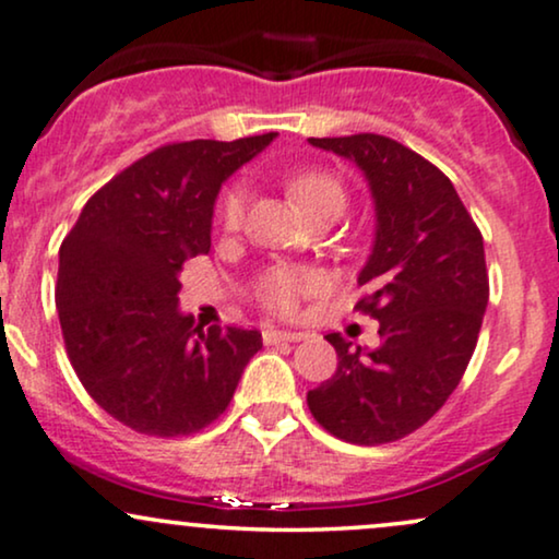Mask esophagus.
<instances>
[{"instance_id": "34e87169", "label": "esophagus", "mask_w": 559, "mask_h": 559, "mask_svg": "<svg viewBox=\"0 0 559 559\" xmlns=\"http://www.w3.org/2000/svg\"><path fill=\"white\" fill-rule=\"evenodd\" d=\"M302 332H287V329H274L269 326L261 332V340H264V344H280V342H300L302 340Z\"/></svg>"}]
</instances>
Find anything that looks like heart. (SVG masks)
<instances>
[{"label":"heart","instance_id":"1","mask_svg":"<svg viewBox=\"0 0 559 559\" xmlns=\"http://www.w3.org/2000/svg\"><path fill=\"white\" fill-rule=\"evenodd\" d=\"M290 194L308 215L326 210V206H342L344 210V186L340 178L326 174V170H300L290 181ZM246 212V189L243 186H230L219 202V219L225 227H238ZM323 277L316 269L274 264L264 269L253 282V293L261 306L274 313H293L302 298L321 290Z\"/></svg>","mask_w":559,"mask_h":559}]
</instances>
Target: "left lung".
<instances>
[{
	"label": "left lung",
	"mask_w": 559,
	"mask_h": 559,
	"mask_svg": "<svg viewBox=\"0 0 559 559\" xmlns=\"http://www.w3.org/2000/svg\"><path fill=\"white\" fill-rule=\"evenodd\" d=\"M308 142L368 178L376 240L357 308L381 323L376 349L326 334L340 362L308 409L347 443H391L436 415L472 360L490 300L485 243L448 176L415 150L381 134Z\"/></svg>",
	"instance_id": "obj_1"
}]
</instances>
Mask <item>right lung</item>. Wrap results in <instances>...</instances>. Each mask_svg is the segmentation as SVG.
I'll return each mask as SVG.
<instances>
[{
    "instance_id": "right-lung-1",
    "label": "right lung",
    "mask_w": 559,
    "mask_h": 559,
    "mask_svg": "<svg viewBox=\"0 0 559 559\" xmlns=\"http://www.w3.org/2000/svg\"><path fill=\"white\" fill-rule=\"evenodd\" d=\"M274 136L163 144L95 191L59 248L69 362L136 432L178 438L215 423L261 349L257 329H202L181 313L178 274L210 251L219 186Z\"/></svg>"
}]
</instances>
